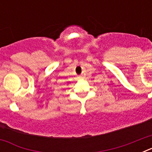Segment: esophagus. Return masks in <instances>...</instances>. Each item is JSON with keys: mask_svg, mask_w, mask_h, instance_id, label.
<instances>
[{"mask_svg": "<svg viewBox=\"0 0 152 152\" xmlns=\"http://www.w3.org/2000/svg\"><path fill=\"white\" fill-rule=\"evenodd\" d=\"M78 78H80V76H79V77H78Z\"/></svg>", "mask_w": 152, "mask_h": 152, "instance_id": "esophagus-1", "label": "esophagus"}]
</instances>
